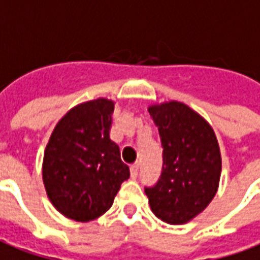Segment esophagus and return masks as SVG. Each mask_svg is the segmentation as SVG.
Instances as JSON below:
<instances>
[{"mask_svg":"<svg viewBox=\"0 0 260 260\" xmlns=\"http://www.w3.org/2000/svg\"><path fill=\"white\" fill-rule=\"evenodd\" d=\"M138 173H139V166H138V165H132V166H131V177H132V179H136V177H138Z\"/></svg>","mask_w":260,"mask_h":260,"instance_id":"34e87169","label":"esophagus"}]
</instances>
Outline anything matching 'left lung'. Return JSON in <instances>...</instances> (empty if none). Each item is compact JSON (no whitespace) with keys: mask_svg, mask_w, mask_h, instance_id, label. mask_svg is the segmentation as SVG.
I'll return each mask as SVG.
<instances>
[{"mask_svg":"<svg viewBox=\"0 0 260 260\" xmlns=\"http://www.w3.org/2000/svg\"><path fill=\"white\" fill-rule=\"evenodd\" d=\"M159 129L163 168L159 181L145 187L150 210L172 225L186 224L217 194L221 152L211 125L180 101L149 105Z\"/></svg>","mask_w":260,"mask_h":260,"instance_id":"obj_1","label":"left lung"}]
</instances>
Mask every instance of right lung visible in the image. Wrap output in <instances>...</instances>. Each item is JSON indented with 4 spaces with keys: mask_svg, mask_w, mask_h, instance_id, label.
<instances>
[{
    "mask_svg": "<svg viewBox=\"0 0 260 260\" xmlns=\"http://www.w3.org/2000/svg\"><path fill=\"white\" fill-rule=\"evenodd\" d=\"M114 101L97 99L67 111L43 155L42 179L50 203L64 217L88 222L111 208L129 168L111 141Z\"/></svg>",
    "mask_w": 260,
    "mask_h": 260,
    "instance_id": "obj_1",
    "label": "right lung"
}]
</instances>
